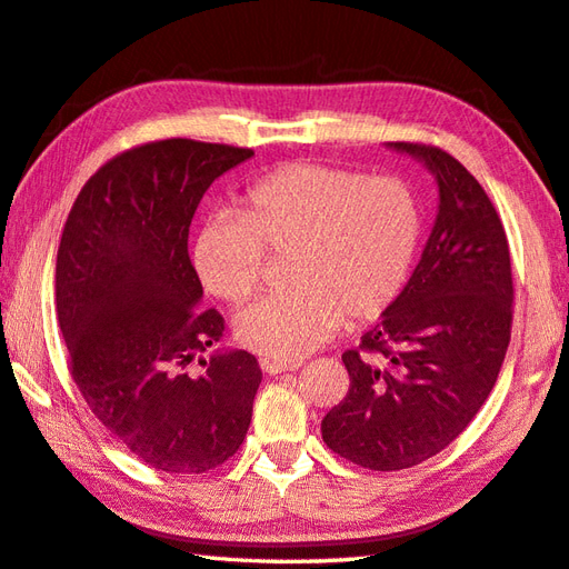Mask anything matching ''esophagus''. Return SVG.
<instances>
[{"instance_id": "obj_1", "label": "esophagus", "mask_w": 569, "mask_h": 569, "mask_svg": "<svg viewBox=\"0 0 569 569\" xmlns=\"http://www.w3.org/2000/svg\"><path fill=\"white\" fill-rule=\"evenodd\" d=\"M303 365V360H261V370L269 372V375H281V372H293L298 367Z\"/></svg>"}]
</instances>
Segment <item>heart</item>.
Listing matches in <instances>:
<instances>
[{"mask_svg":"<svg viewBox=\"0 0 569 569\" xmlns=\"http://www.w3.org/2000/svg\"><path fill=\"white\" fill-rule=\"evenodd\" d=\"M239 219L197 233L194 269L211 296L241 306L263 286L269 256H288L291 291L243 310L237 336L276 360H298L348 326L385 316L402 296L421 239L415 189L397 174L296 162L241 194Z\"/></svg>","mask_w":569,"mask_h":569,"instance_id":"heart-1","label":"heart"}]
</instances>
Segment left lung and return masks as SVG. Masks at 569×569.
Returning <instances> with one entry per match:
<instances>
[{"label": "left lung", "mask_w": 569, "mask_h": 569, "mask_svg": "<svg viewBox=\"0 0 569 569\" xmlns=\"http://www.w3.org/2000/svg\"><path fill=\"white\" fill-rule=\"evenodd\" d=\"M439 182V214L397 303L345 350L350 389L322 419V441L370 471L443 451L491 395L513 326V269L498 211L437 144L392 142Z\"/></svg>", "instance_id": "8db88e82"}]
</instances>
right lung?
Here are the masks:
<instances>
[{
    "label": "right lung",
    "mask_w": 569,
    "mask_h": 569,
    "mask_svg": "<svg viewBox=\"0 0 569 569\" xmlns=\"http://www.w3.org/2000/svg\"><path fill=\"white\" fill-rule=\"evenodd\" d=\"M253 150L170 138L116 154L83 184L56 256V316L78 392L136 459L204 473L239 451L259 360H199L224 318L199 308L189 224L209 184Z\"/></svg>",
    "instance_id": "1"
}]
</instances>
